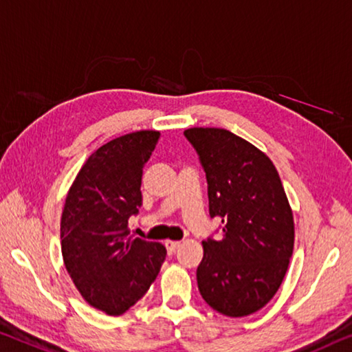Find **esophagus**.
I'll use <instances>...</instances> for the list:
<instances>
[{
	"label": "esophagus",
	"instance_id": "34e87169",
	"mask_svg": "<svg viewBox=\"0 0 352 352\" xmlns=\"http://www.w3.org/2000/svg\"><path fill=\"white\" fill-rule=\"evenodd\" d=\"M164 246L167 249V254H174L175 250H177V248L180 246V241H166Z\"/></svg>",
	"mask_w": 352,
	"mask_h": 352
}]
</instances>
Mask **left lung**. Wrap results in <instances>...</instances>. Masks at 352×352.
Wrapping results in <instances>:
<instances>
[{
  "instance_id": "1",
  "label": "left lung",
  "mask_w": 352,
  "mask_h": 352,
  "mask_svg": "<svg viewBox=\"0 0 352 352\" xmlns=\"http://www.w3.org/2000/svg\"><path fill=\"white\" fill-rule=\"evenodd\" d=\"M183 135L205 170L210 216L222 224L219 238L202 241L199 292L219 314L248 316L277 293L293 255V213L280 177L263 152L230 131Z\"/></svg>"
}]
</instances>
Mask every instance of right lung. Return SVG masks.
Wrapping results in <instances>:
<instances>
[{
    "label": "right lung",
    "mask_w": 352,
    "mask_h": 352,
    "mask_svg": "<svg viewBox=\"0 0 352 352\" xmlns=\"http://www.w3.org/2000/svg\"><path fill=\"white\" fill-rule=\"evenodd\" d=\"M160 131H136L96 150L78 172L60 217L64 265L89 304L119 316L135 305L160 272L166 248L128 236L142 204V167Z\"/></svg>",
    "instance_id": "1"
}]
</instances>
